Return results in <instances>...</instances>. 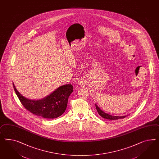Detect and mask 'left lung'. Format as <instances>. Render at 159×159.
<instances>
[{
	"label": "left lung",
	"mask_w": 159,
	"mask_h": 159,
	"mask_svg": "<svg viewBox=\"0 0 159 159\" xmlns=\"http://www.w3.org/2000/svg\"><path fill=\"white\" fill-rule=\"evenodd\" d=\"M96 108L98 111V114L104 119H108V120H116V119H123V118H125L127 116H112L110 114H107L106 112H104L103 111H102L96 104Z\"/></svg>",
	"instance_id": "8db88e82"
}]
</instances>
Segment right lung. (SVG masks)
<instances>
[{"instance_id": "add662e5", "label": "right lung", "mask_w": 159, "mask_h": 159, "mask_svg": "<svg viewBox=\"0 0 159 159\" xmlns=\"http://www.w3.org/2000/svg\"><path fill=\"white\" fill-rule=\"evenodd\" d=\"M13 87L20 102L31 113L46 119L57 118L65 112L68 99L73 91L71 84L61 86L52 93L41 100H29L20 94L13 84Z\"/></svg>"}]
</instances>
